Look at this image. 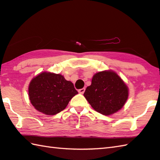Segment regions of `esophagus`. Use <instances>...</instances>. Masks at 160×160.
<instances>
[{
  "mask_svg": "<svg viewBox=\"0 0 160 160\" xmlns=\"http://www.w3.org/2000/svg\"><path fill=\"white\" fill-rule=\"evenodd\" d=\"M85 88H82V89H80L78 90V92H79L80 94H84V92H85Z\"/></svg>",
  "mask_w": 160,
  "mask_h": 160,
  "instance_id": "1",
  "label": "esophagus"
}]
</instances>
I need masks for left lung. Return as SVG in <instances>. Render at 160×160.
Here are the masks:
<instances>
[{
	"label": "left lung",
	"instance_id": "8db88e82",
	"mask_svg": "<svg viewBox=\"0 0 160 160\" xmlns=\"http://www.w3.org/2000/svg\"><path fill=\"white\" fill-rule=\"evenodd\" d=\"M84 97L96 111L110 115L124 106L129 88L117 72L106 70L93 75L91 85L87 88Z\"/></svg>",
	"mask_w": 160,
	"mask_h": 160
}]
</instances>
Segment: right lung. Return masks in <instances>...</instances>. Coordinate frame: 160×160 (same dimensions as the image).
<instances>
[{
    "instance_id": "obj_1",
    "label": "right lung",
    "mask_w": 160,
    "mask_h": 160,
    "mask_svg": "<svg viewBox=\"0 0 160 160\" xmlns=\"http://www.w3.org/2000/svg\"><path fill=\"white\" fill-rule=\"evenodd\" d=\"M78 94L71 81L61 74L41 72L31 80L28 97L38 111L54 115L62 111L75 95Z\"/></svg>"
}]
</instances>
